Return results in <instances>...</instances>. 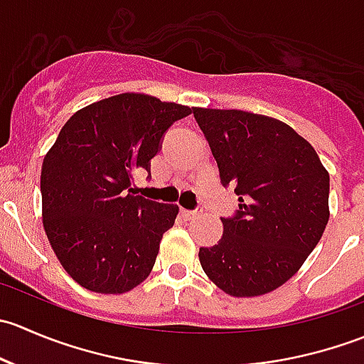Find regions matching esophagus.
Masks as SVG:
<instances>
[{"label": "esophagus", "instance_id": "1", "mask_svg": "<svg viewBox=\"0 0 364 364\" xmlns=\"http://www.w3.org/2000/svg\"><path fill=\"white\" fill-rule=\"evenodd\" d=\"M183 216L188 220H197L203 216V208H196V209H181Z\"/></svg>", "mask_w": 364, "mask_h": 364}]
</instances>
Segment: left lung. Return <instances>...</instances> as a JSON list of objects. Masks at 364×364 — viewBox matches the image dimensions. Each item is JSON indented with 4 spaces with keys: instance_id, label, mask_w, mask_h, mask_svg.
Segmentation results:
<instances>
[{
    "instance_id": "8db88e82",
    "label": "left lung",
    "mask_w": 364,
    "mask_h": 364,
    "mask_svg": "<svg viewBox=\"0 0 364 364\" xmlns=\"http://www.w3.org/2000/svg\"><path fill=\"white\" fill-rule=\"evenodd\" d=\"M192 111L220 183L240 196V209L222 218V240L199 250L200 266L230 296L274 291L294 277L328 225V171L282 121L234 109Z\"/></svg>"
}]
</instances>
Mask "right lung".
<instances>
[{
  "label": "right lung",
  "mask_w": 364,
  "mask_h": 364,
  "mask_svg": "<svg viewBox=\"0 0 364 364\" xmlns=\"http://www.w3.org/2000/svg\"><path fill=\"white\" fill-rule=\"evenodd\" d=\"M192 109L124 93L75 112L43 159V229L84 289L123 294L148 278L178 205L130 193L168 128Z\"/></svg>",
  "instance_id": "add662e5"
}]
</instances>
